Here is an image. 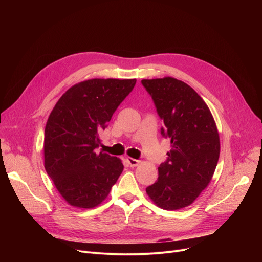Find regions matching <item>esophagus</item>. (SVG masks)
I'll list each match as a JSON object with an SVG mask.
<instances>
[{
	"label": "esophagus",
	"mask_w": 262,
	"mask_h": 262,
	"mask_svg": "<svg viewBox=\"0 0 262 262\" xmlns=\"http://www.w3.org/2000/svg\"><path fill=\"white\" fill-rule=\"evenodd\" d=\"M127 162L129 163L130 167H137V166H138V164L140 163V160L134 159V158H130V157H127Z\"/></svg>",
	"instance_id": "obj_1"
}]
</instances>
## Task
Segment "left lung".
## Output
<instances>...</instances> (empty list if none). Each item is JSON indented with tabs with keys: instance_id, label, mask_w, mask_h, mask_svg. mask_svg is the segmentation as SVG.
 <instances>
[{
	"instance_id": "1",
	"label": "left lung",
	"mask_w": 262,
	"mask_h": 262,
	"mask_svg": "<svg viewBox=\"0 0 262 262\" xmlns=\"http://www.w3.org/2000/svg\"><path fill=\"white\" fill-rule=\"evenodd\" d=\"M171 141L167 160L146 193L158 207L177 210L191 205L210 183L220 156V138L208 106L186 82L173 77L142 79Z\"/></svg>"
}]
</instances>
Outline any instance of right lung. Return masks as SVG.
<instances>
[{"label":"right lung","instance_id":"obj_1","mask_svg":"<svg viewBox=\"0 0 262 262\" xmlns=\"http://www.w3.org/2000/svg\"><path fill=\"white\" fill-rule=\"evenodd\" d=\"M136 79L93 78L69 89L53 108L45 130V168L71 206L93 208L109 194L123 171L101 152L99 133L132 92Z\"/></svg>","mask_w":262,"mask_h":262}]
</instances>
